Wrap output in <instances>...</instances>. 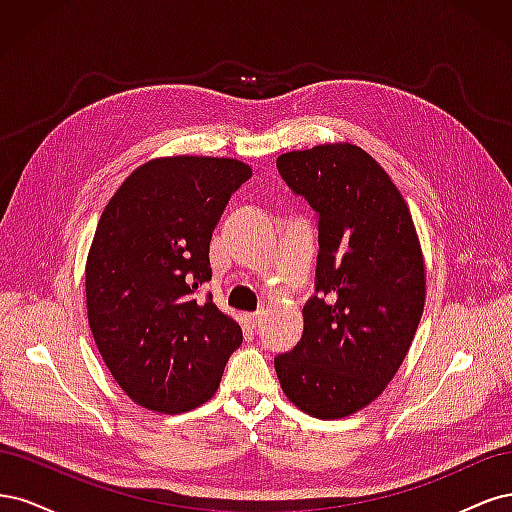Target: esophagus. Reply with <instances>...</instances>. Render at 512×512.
I'll use <instances>...</instances> for the list:
<instances>
[{
  "label": "esophagus",
  "instance_id": "34e87169",
  "mask_svg": "<svg viewBox=\"0 0 512 512\" xmlns=\"http://www.w3.org/2000/svg\"><path fill=\"white\" fill-rule=\"evenodd\" d=\"M260 320H262V312H256V314H245V322H247V327L256 329L258 324H260Z\"/></svg>",
  "mask_w": 512,
  "mask_h": 512
}]
</instances>
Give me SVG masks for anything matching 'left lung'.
<instances>
[{
    "instance_id": "left-lung-1",
    "label": "left lung",
    "mask_w": 512,
    "mask_h": 512,
    "mask_svg": "<svg viewBox=\"0 0 512 512\" xmlns=\"http://www.w3.org/2000/svg\"><path fill=\"white\" fill-rule=\"evenodd\" d=\"M318 215L316 294L303 337L275 356L282 391L316 418L369 406L404 363L425 307V260L410 209L361 147L327 143L277 158Z\"/></svg>"
}]
</instances>
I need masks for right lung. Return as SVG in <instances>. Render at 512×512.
Here are the masks:
<instances>
[{
	"label": "right lung",
	"instance_id": "add662e5",
	"mask_svg": "<svg viewBox=\"0 0 512 512\" xmlns=\"http://www.w3.org/2000/svg\"><path fill=\"white\" fill-rule=\"evenodd\" d=\"M252 177L232 158H156L108 200L85 265L87 318L117 384L138 406L179 414L218 391L243 333L198 288L230 196Z\"/></svg>",
	"mask_w": 512,
	"mask_h": 512
}]
</instances>
